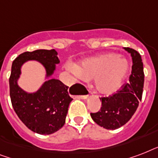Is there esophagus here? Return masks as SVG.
<instances>
[{
	"mask_svg": "<svg viewBox=\"0 0 158 158\" xmlns=\"http://www.w3.org/2000/svg\"><path fill=\"white\" fill-rule=\"evenodd\" d=\"M90 93H91V92L89 91V94H90ZM88 96H89V95H87V96H86V97H88Z\"/></svg>",
	"mask_w": 158,
	"mask_h": 158,
	"instance_id": "1",
	"label": "esophagus"
}]
</instances>
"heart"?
<instances>
[{
    "label": "heart",
    "instance_id": "heart-1",
    "mask_svg": "<svg viewBox=\"0 0 158 158\" xmlns=\"http://www.w3.org/2000/svg\"><path fill=\"white\" fill-rule=\"evenodd\" d=\"M69 69L83 80L94 79L98 93L110 95L121 85L129 70V64L117 53L108 52L86 58L76 66L69 65Z\"/></svg>",
    "mask_w": 158,
    "mask_h": 158
}]
</instances>
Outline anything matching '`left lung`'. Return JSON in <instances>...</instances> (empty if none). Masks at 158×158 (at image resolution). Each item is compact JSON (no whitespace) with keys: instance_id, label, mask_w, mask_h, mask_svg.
<instances>
[{"instance_id":"left-lung-1","label":"left lung","mask_w":158,"mask_h":158,"mask_svg":"<svg viewBox=\"0 0 158 158\" xmlns=\"http://www.w3.org/2000/svg\"><path fill=\"white\" fill-rule=\"evenodd\" d=\"M124 49L132 56V71L129 81L123 84L115 94L100 98V110L90 114L94 122L106 130H116L126 124L135 114L142 99L144 73L141 56L132 48Z\"/></svg>"}]
</instances>
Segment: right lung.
I'll use <instances>...</instances> for the list:
<instances>
[{
  "label": "right lung",
  "instance_id": "right-lung-1",
  "mask_svg": "<svg viewBox=\"0 0 158 158\" xmlns=\"http://www.w3.org/2000/svg\"><path fill=\"white\" fill-rule=\"evenodd\" d=\"M28 60H37L46 69L49 78L59 64L56 51L36 50L20 54L12 63L10 96L13 108L21 121L33 132L51 135L59 130L65 123L68 107L73 99L68 94L69 87L58 79L51 78L35 93H27L18 85L21 66Z\"/></svg>",
  "mask_w": 158,
  "mask_h": 158
}]
</instances>
